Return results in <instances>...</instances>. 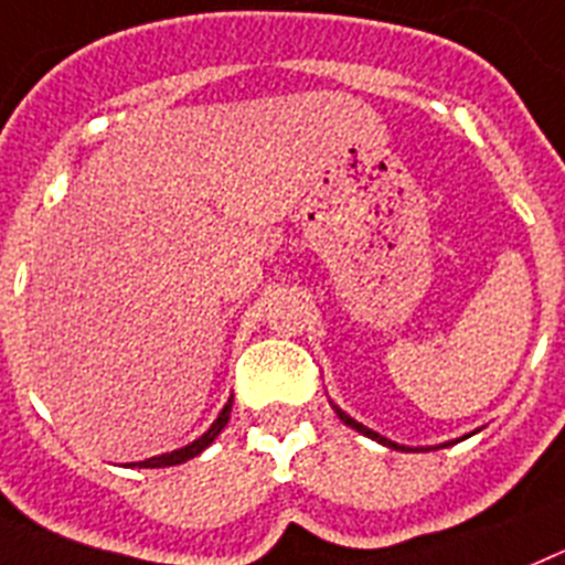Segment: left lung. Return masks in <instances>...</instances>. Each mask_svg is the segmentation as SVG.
Wrapping results in <instances>:
<instances>
[{"instance_id": "left-lung-1", "label": "left lung", "mask_w": 565, "mask_h": 565, "mask_svg": "<svg viewBox=\"0 0 565 565\" xmlns=\"http://www.w3.org/2000/svg\"><path fill=\"white\" fill-rule=\"evenodd\" d=\"M332 409H335V415H338V418L343 420V424H347V426H352V429H358V431H361V435H366V438H372V440H377V444L390 446V449H406V446L395 444V440H390V438H384V435H377V431L366 429L364 424H358L355 418H350V415H347V412H341V409H338V406H332ZM444 446H446V444H444Z\"/></svg>"}]
</instances>
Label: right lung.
<instances>
[{
    "mask_svg": "<svg viewBox=\"0 0 565 565\" xmlns=\"http://www.w3.org/2000/svg\"><path fill=\"white\" fill-rule=\"evenodd\" d=\"M230 409H233V401H227V406L222 409V415L213 420V426H210L204 435H201L199 440H193V444L181 446V449H175V452H167V455H159V458H147V460H139V463H130V466H139V469H161V466H175V463H184V460L195 458V455H201L204 449H207L210 444H213L215 438H218V431L227 426L230 420Z\"/></svg>",
    "mask_w": 565,
    "mask_h": 565,
    "instance_id": "1",
    "label": "right lung"
}]
</instances>
